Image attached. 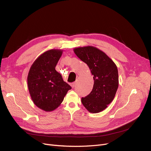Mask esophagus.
<instances>
[{"label": "esophagus", "instance_id": "esophagus-1", "mask_svg": "<svg viewBox=\"0 0 151 151\" xmlns=\"http://www.w3.org/2000/svg\"><path fill=\"white\" fill-rule=\"evenodd\" d=\"M75 84H76V82H72V83H71L70 84V86H71V87L73 88L74 86H75Z\"/></svg>", "mask_w": 151, "mask_h": 151}]
</instances>
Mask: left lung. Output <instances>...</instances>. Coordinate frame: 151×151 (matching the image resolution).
I'll list each match as a JSON object with an SVG mask.
<instances>
[{"instance_id":"8db88e82","label":"left lung","mask_w":151,"mask_h":151,"mask_svg":"<svg viewBox=\"0 0 151 151\" xmlns=\"http://www.w3.org/2000/svg\"><path fill=\"white\" fill-rule=\"evenodd\" d=\"M74 52L89 66L94 80L91 92L81 99L82 104L89 112H102L116 96L119 86L117 67L106 53L96 47H79Z\"/></svg>"}]
</instances>
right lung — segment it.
I'll use <instances>...</instances> for the list:
<instances>
[{
	"label": "right lung",
	"instance_id": "add662e5",
	"mask_svg": "<svg viewBox=\"0 0 151 151\" xmlns=\"http://www.w3.org/2000/svg\"><path fill=\"white\" fill-rule=\"evenodd\" d=\"M63 50L50 49L35 60L27 76V87L34 104L45 112L58 108L72 87L64 81L55 66Z\"/></svg>",
	"mask_w": 151,
	"mask_h": 151
}]
</instances>
